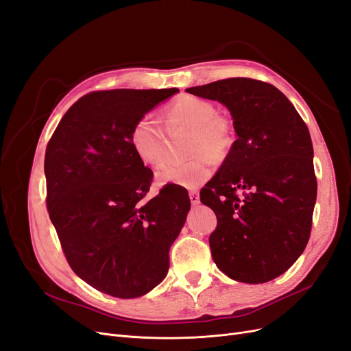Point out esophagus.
<instances>
[{
  "instance_id": "1",
  "label": "esophagus",
  "mask_w": 351,
  "mask_h": 351,
  "mask_svg": "<svg viewBox=\"0 0 351 351\" xmlns=\"http://www.w3.org/2000/svg\"><path fill=\"white\" fill-rule=\"evenodd\" d=\"M189 197H190V202H192V205H199L200 196H199L197 192H190V193H189Z\"/></svg>"
}]
</instances>
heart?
<instances>
[{
	"label": "heart",
	"instance_id": "b5f03b06",
	"mask_svg": "<svg viewBox=\"0 0 351 351\" xmlns=\"http://www.w3.org/2000/svg\"><path fill=\"white\" fill-rule=\"evenodd\" d=\"M165 123L169 132L189 129L187 154H195L184 162H167L156 171L158 184H177L196 190L214 171V156L226 155L232 145L231 124L208 99L186 95L165 108ZM134 155L146 165H158L167 152V134L152 114L137 119L129 134Z\"/></svg>",
	"mask_w": 351,
	"mask_h": 351
}]
</instances>
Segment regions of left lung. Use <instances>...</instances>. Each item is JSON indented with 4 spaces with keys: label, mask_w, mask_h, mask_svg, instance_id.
Wrapping results in <instances>:
<instances>
[{
    "label": "left lung",
    "mask_w": 351,
    "mask_h": 351,
    "mask_svg": "<svg viewBox=\"0 0 351 351\" xmlns=\"http://www.w3.org/2000/svg\"><path fill=\"white\" fill-rule=\"evenodd\" d=\"M186 92L224 104L237 133L200 190V202L218 219L209 237L212 259L240 282L277 278L311 237L317 186L307 125L281 90L261 80L232 77Z\"/></svg>",
    "instance_id": "left-lung-1"
}]
</instances>
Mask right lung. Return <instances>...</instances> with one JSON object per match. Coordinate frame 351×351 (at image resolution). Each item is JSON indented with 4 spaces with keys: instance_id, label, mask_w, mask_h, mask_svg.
Here are the masks:
<instances>
[{
    "instance_id": "1",
    "label": "right lung",
    "mask_w": 351,
    "mask_h": 351,
    "mask_svg": "<svg viewBox=\"0 0 351 351\" xmlns=\"http://www.w3.org/2000/svg\"><path fill=\"white\" fill-rule=\"evenodd\" d=\"M177 92H90L71 105L47 146V208L66 259L83 281L120 299L165 278L190 209L186 189L176 184L145 199L154 174L129 142L134 121Z\"/></svg>"
}]
</instances>
